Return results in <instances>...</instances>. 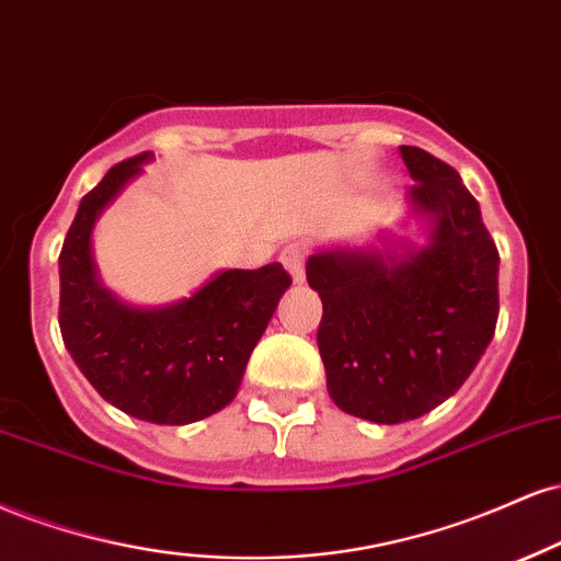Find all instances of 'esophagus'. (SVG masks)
Masks as SVG:
<instances>
[{
    "label": "esophagus",
    "mask_w": 561,
    "mask_h": 561,
    "mask_svg": "<svg viewBox=\"0 0 561 561\" xmlns=\"http://www.w3.org/2000/svg\"><path fill=\"white\" fill-rule=\"evenodd\" d=\"M280 262L286 265V270L291 273V278L296 283L305 280V249H301L299 243H291V247L283 249Z\"/></svg>",
    "instance_id": "obj_1"
}]
</instances>
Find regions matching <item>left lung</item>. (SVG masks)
<instances>
[{
  "label": "left lung",
  "mask_w": 561,
  "mask_h": 561,
  "mask_svg": "<svg viewBox=\"0 0 561 561\" xmlns=\"http://www.w3.org/2000/svg\"><path fill=\"white\" fill-rule=\"evenodd\" d=\"M423 247L322 249L307 280L322 299L318 346L339 410L378 425L423 417L459 391L499 318V252L451 164L401 147ZM386 241V239H383Z\"/></svg>",
  "instance_id": "left-lung-1"
}]
</instances>
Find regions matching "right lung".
Segmentation results:
<instances>
[{"label":"right lung","instance_id":"obj_1","mask_svg":"<svg viewBox=\"0 0 561 561\" xmlns=\"http://www.w3.org/2000/svg\"><path fill=\"white\" fill-rule=\"evenodd\" d=\"M151 151L117 162L78 204L59 252V331L99 397L157 425H188L239 393L243 370L291 275L280 262L220 270L168 307H130L102 286L91 256L99 215L141 175Z\"/></svg>","mask_w":561,"mask_h":561}]
</instances>
